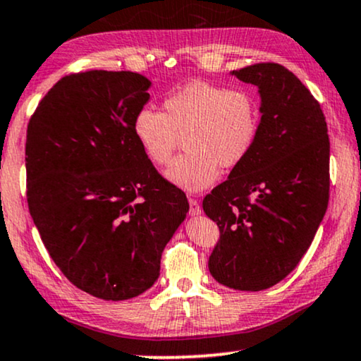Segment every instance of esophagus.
<instances>
[{
  "label": "esophagus",
  "mask_w": 361,
  "mask_h": 361,
  "mask_svg": "<svg viewBox=\"0 0 361 361\" xmlns=\"http://www.w3.org/2000/svg\"><path fill=\"white\" fill-rule=\"evenodd\" d=\"M188 203H190V214H191V216H198V214H202V207H200V203L196 202L195 198H190Z\"/></svg>",
  "instance_id": "34e87169"
}]
</instances>
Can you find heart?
Here are the masks:
<instances>
[{
    "mask_svg": "<svg viewBox=\"0 0 361 361\" xmlns=\"http://www.w3.org/2000/svg\"><path fill=\"white\" fill-rule=\"evenodd\" d=\"M165 111L143 106L133 118V133L148 159L170 165L185 138L186 152L168 170L178 188L202 191L250 157L259 133V106L250 91L191 81L170 91Z\"/></svg>",
    "mask_w": 361,
    "mask_h": 361,
    "instance_id": "heart-1",
    "label": "heart"
}]
</instances>
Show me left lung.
I'll return each instance as SVG.
<instances>
[{
  "instance_id": "left-lung-1",
  "label": "left lung",
  "mask_w": 361,
  "mask_h": 361,
  "mask_svg": "<svg viewBox=\"0 0 361 361\" xmlns=\"http://www.w3.org/2000/svg\"><path fill=\"white\" fill-rule=\"evenodd\" d=\"M258 86L262 120L250 157L204 196L220 228L212 276L228 288L276 285L307 253L330 196V138L320 103L278 63L231 71Z\"/></svg>"
}]
</instances>
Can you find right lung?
Wrapping results in <instances>:
<instances>
[{
	"label": "right lung",
	"instance_id": "1",
	"mask_svg": "<svg viewBox=\"0 0 361 361\" xmlns=\"http://www.w3.org/2000/svg\"><path fill=\"white\" fill-rule=\"evenodd\" d=\"M149 86L131 71L73 73L28 123L26 196L41 240L76 288L111 302L152 288L190 209L135 138Z\"/></svg>",
	"mask_w": 361,
	"mask_h": 361
}]
</instances>
